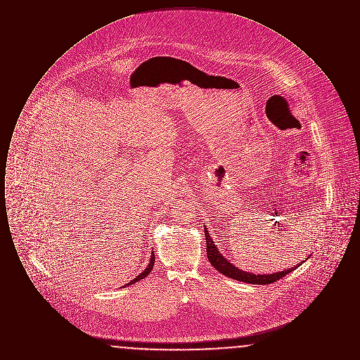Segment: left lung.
I'll list each match as a JSON object with an SVG mask.
<instances>
[{
    "mask_svg": "<svg viewBox=\"0 0 360 360\" xmlns=\"http://www.w3.org/2000/svg\"><path fill=\"white\" fill-rule=\"evenodd\" d=\"M205 229V239H206V254H207V259L212 263V266L220 271L221 274L229 278H233L240 282H245V283H252V285H269L273 283L275 281L283 278L285 275L290 274L291 271L297 267L301 266V263H298L297 266L291 267L289 270H283V271H278V273H273V274H252L248 271H244L239 267H236L233 263H231L226 257H224L223 254L219 251L217 245L214 244L213 239L209 236L207 228L204 225ZM308 257L305 260H308ZM304 260V262H305Z\"/></svg>",
    "mask_w": 360,
    "mask_h": 360,
    "instance_id": "8db88e82",
    "label": "left lung"
}]
</instances>
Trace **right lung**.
I'll use <instances>...</instances> for the list:
<instances>
[{
  "instance_id": "1",
  "label": "right lung",
  "mask_w": 360,
  "mask_h": 360,
  "mask_svg": "<svg viewBox=\"0 0 360 360\" xmlns=\"http://www.w3.org/2000/svg\"><path fill=\"white\" fill-rule=\"evenodd\" d=\"M154 263H155V254L154 251L151 252V257H150V263H148V266L140 273V274L137 275L136 278H134L129 283H127L125 286H129V285H134V283H136L137 281H140V279H143V278H146L147 275L150 274L151 273V270H153V267H154ZM125 286H122V288H125Z\"/></svg>"
}]
</instances>
